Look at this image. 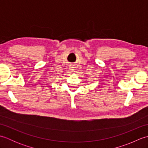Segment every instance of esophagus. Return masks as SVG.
I'll list each match as a JSON object with an SVG mask.
<instances>
[{
  "mask_svg": "<svg viewBox=\"0 0 148 148\" xmlns=\"http://www.w3.org/2000/svg\"><path fill=\"white\" fill-rule=\"evenodd\" d=\"M70 70L72 71V72H74L75 71V68H74V67H70Z\"/></svg>",
  "mask_w": 148,
  "mask_h": 148,
  "instance_id": "esophagus-1",
  "label": "esophagus"
}]
</instances>
